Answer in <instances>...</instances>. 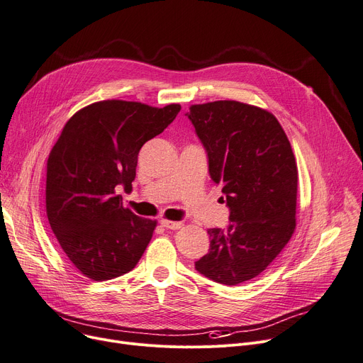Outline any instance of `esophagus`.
Listing matches in <instances>:
<instances>
[{
    "instance_id": "1",
    "label": "esophagus",
    "mask_w": 363,
    "mask_h": 363,
    "mask_svg": "<svg viewBox=\"0 0 363 363\" xmlns=\"http://www.w3.org/2000/svg\"><path fill=\"white\" fill-rule=\"evenodd\" d=\"M160 225H162L163 228H166V229H172V230H177V229H181V228H182V223H181V222H172V220H166V219H163V220L160 222Z\"/></svg>"
}]
</instances>
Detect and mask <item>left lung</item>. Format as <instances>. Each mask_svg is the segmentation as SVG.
Wrapping results in <instances>:
<instances>
[{
	"instance_id": "left-lung-1",
	"label": "left lung",
	"mask_w": 363,
	"mask_h": 363,
	"mask_svg": "<svg viewBox=\"0 0 363 363\" xmlns=\"http://www.w3.org/2000/svg\"><path fill=\"white\" fill-rule=\"evenodd\" d=\"M186 115L230 211L226 228L207 230L210 248L196 270L228 286L248 281L269 267L296 228L298 166L291 143L273 113L248 104L192 105Z\"/></svg>"
}]
</instances>
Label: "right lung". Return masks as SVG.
Returning a JSON list of instances; mask_svg holds the SVG:
<instances>
[{
    "instance_id": "obj_1",
    "label": "right lung",
    "mask_w": 363,
    "mask_h": 363,
    "mask_svg": "<svg viewBox=\"0 0 363 363\" xmlns=\"http://www.w3.org/2000/svg\"><path fill=\"white\" fill-rule=\"evenodd\" d=\"M181 105L153 108L102 101L72 115L46 166V214L61 250L86 277L105 281L131 272L156 220L124 207L116 185L133 188L138 152L159 135Z\"/></svg>"
}]
</instances>
